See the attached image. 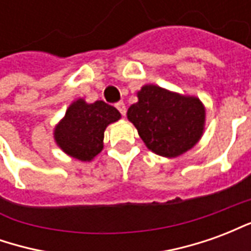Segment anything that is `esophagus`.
<instances>
[{"instance_id":"1","label":"esophagus","mask_w":251,"mask_h":251,"mask_svg":"<svg viewBox=\"0 0 251 251\" xmlns=\"http://www.w3.org/2000/svg\"><path fill=\"white\" fill-rule=\"evenodd\" d=\"M115 107H117V110H118L122 115L126 114V106L124 102H118V103H115Z\"/></svg>"}]
</instances>
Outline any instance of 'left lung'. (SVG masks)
<instances>
[{"mask_svg": "<svg viewBox=\"0 0 251 251\" xmlns=\"http://www.w3.org/2000/svg\"><path fill=\"white\" fill-rule=\"evenodd\" d=\"M138 102L127 110L148 149L163 157H177L198 144L204 131L205 109L199 98L145 84Z\"/></svg>", "mask_w": 251, "mask_h": 251, "instance_id": "1", "label": "left lung"}]
</instances>
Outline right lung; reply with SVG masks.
Here are the masks:
<instances>
[{
    "label": "right lung",
    "mask_w": 251,
    "mask_h": 251,
    "mask_svg": "<svg viewBox=\"0 0 251 251\" xmlns=\"http://www.w3.org/2000/svg\"><path fill=\"white\" fill-rule=\"evenodd\" d=\"M120 118L114 106L103 100L87 103L80 98L70 104L63 120L55 126L53 138L68 156L91 161L103 149L106 127Z\"/></svg>",
    "instance_id": "right-lung-1"
}]
</instances>
